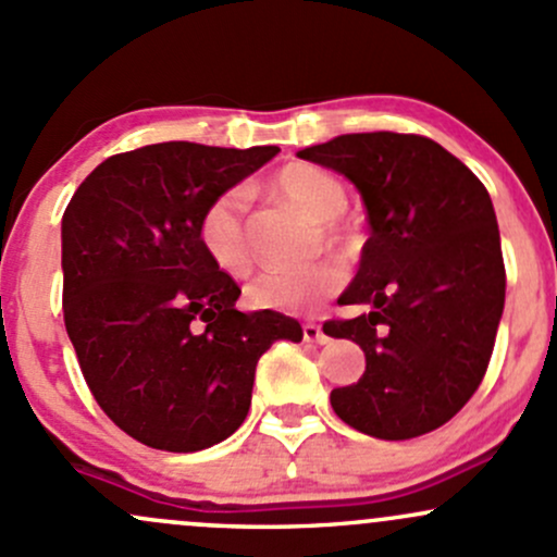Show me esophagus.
Instances as JSON below:
<instances>
[{
  "label": "esophagus",
  "instance_id": "obj_1",
  "mask_svg": "<svg viewBox=\"0 0 557 557\" xmlns=\"http://www.w3.org/2000/svg\"><path fill=\"white\" fill-rule=\"evenodd\" d=\"M304 341H309V344H327V335L317 322H304Z\"/></svg>",
  "mask_w": 557,
  "mask_h": 557
}]
</instances>
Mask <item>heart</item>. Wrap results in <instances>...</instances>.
Here are the masks:
<instances>
[{"mask_svg":"<svg viewBox=\"0 0 557 557\" xmlns=\"http://www.w3.org/2000/svg\"><path fill=\"white\" fill-rule=\"evenodd\" d=\"M272 189L290 200L317 222V240L330 250H344L351 232L341 219L346 209V187L338 176L314 163H288L272 176ZM198 237L209 259L227 272H240L250 264L246 230V198L237 189H227L213 198L200 213ZM344 272L335 261L322 259L296 269H264L248 283L246 298L250 307L272 311H311L338 290Z\"/></svg>","mask_w":557,"mask_h":557,"instance_id":"1","label":"heart"}]
</instances>
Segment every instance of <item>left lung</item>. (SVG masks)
<instances>
[{
  "mask_svg": "<svg viewBox=\"0 0 557 557\" xmlns=\"http://www.w3.org/2000/svg\"><path fill=\"white\" fill-rule=\"evenodd\" d=\"M298 158L348 176L372 230L338 298L370 311L322 325L362 346L368 368L351 386L333 388L330 405L346 425L386 442L436 431L484 381L505 307L486 187L423 134H341Z\"/></svg>",
  "mask_w": 557,
  "mask_h": 557,
  "instance_id": "left-lung-1",
  "label": "left lung"
}]
</instances>
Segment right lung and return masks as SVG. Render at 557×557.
<instances>
[{
	"instance_id": "add662e5",
	"label": "right lung",
	"mask_w": 557,
	"mask_h": 557,
	"mask_svg": "<svg viewBox=\"0 0 557 557\" xmlns=\"http://www.w3.org/2000/svg\"><path fill=\"white\" fill-rule=\"evenodd\" d=\"M280 148L158 143L102 161L63 213V320L102 412L152 449L224 442L250 407L256 362L304 330L235 309V280L198 237L213 198Z\"/></svg>"
}]
</instances>
